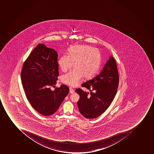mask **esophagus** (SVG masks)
Listing matches in <instances>:
<instances>
[{
    "label": "esophagus",
    "instance_id": "1",
    "mask_svg": "<svg viewBox=\"0 0 154 154\" xmlns=\"http://www.w3.org/2000/svg\"><path fill=\"white\" fill-rule=\"evenodd\" d=\"M69 89H70V93H71V94L74 93V92H75V91H74V90L72 89V88H69Z\"/></svg>",
    "mask_w": 154,
    "mask_h": 154
}]
</instances>
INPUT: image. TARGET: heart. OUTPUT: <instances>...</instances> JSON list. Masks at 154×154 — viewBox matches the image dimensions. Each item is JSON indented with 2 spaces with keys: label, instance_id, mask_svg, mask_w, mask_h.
Masks as SVG:
<instances>
[{
  "label": "heart",
  "instance_id": "1",
  "mask_svg": "<svg viewBox=\"0 0 154 154\" xmlns=\"http://www.w3.org/2000/svg\"><path fill=\"white\" fill-rule=\"evenodd\" d=\"M102 57L100 52L93 47L78 45L69 50L68 55L60 57L58 63L62 72H66L72 67L75 69L63 75V83L72 87L77 86L82 80L92 78L97 74L100 68Z\"/></svg>",
  "mask_w": 154,
  "mask_h": 154
}]
</instances>
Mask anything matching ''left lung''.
Returning a JSON list of instances; mask_svg holds the SVG:
<instances>
[{"mask_svg": "<svg viewBox=\"0 0 154 154\" xmlns=\"http://www.w3.org/2000/svg\"><path fill=\"white\" fill-rule=\"evenodd\" d=\"M119 83V75L116 62L111 56L98 75L82 84L90 91L84 92L76 89L79 95L78 101L79 110L87 119H96L104 112L115 97Z\"/></svg>", "mask_w": 154, "mask_h": 154, "instance_id": "obj_1", "label": "left lung"}]
</instances>
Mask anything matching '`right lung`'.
<instances>
[{
  "label": "right lung",
  "instance_id": "add662e5",
  "mask_svg": "<svg viewBox=\"0 0 154 154\" xmlns=\"http://www.w3.org/2000/svg\"><path fill=\"white\" fill-rule=\"evenodd\" d=\"M57 57L56 51L39 43L25 61L21 72L27 100L43 116L56 112L69 92L65 85L54 91L51 89L57 83L59 75Z\"/></svg>",
  "mask_w": 154,
  "mask_h": 154
}]
</instances>
